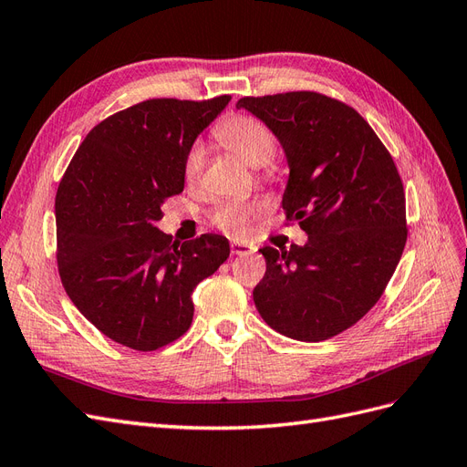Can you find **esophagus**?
Here are the masks:
<instances>
[{"label": "esophagus", "instance_id": "34e87169", "mask_svg": "<svg viewBox=\"0 0 467 467\" xmlns=\"http://www.w3.org/2000/svg\"><path fill=\"white\" fill-rule=\"evenodd\" d=\"M230 249H232V255H237V257L253 255V253L257 251V247H255V245L245 244V242H232V244H230Z\"/></svg>", "mask_w": 467, "mask_h": 467}]
</instances>
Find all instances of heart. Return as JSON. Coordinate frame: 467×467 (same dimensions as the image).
<instances>
[{"label":"heart","mask_w":467,"mask_h":467,"mask_svg":"<svg viewBox=\"0 0 467 467\" xmlns=\"http://www.w3.org/2000/svg\"><path fill=\"white\" fill-rule=\"evenodd\" d=\"M214 134L225 148L237 153L239 158L253 167H259L271 160L276 148L275 136L271 134V130H268L261 120L253 117L237 115L225 119L216 126ZM202 167L204 148L202 144H192L185 153V161H182V177H185L189 185L199 182L202 175ZM259 210L261 202L257 201H228L222 202L214 210L212 220H214V223L223 232L244 235L247 234L251 220Z\"/></svg>","instance_id":"obj_1"}]
</instances>
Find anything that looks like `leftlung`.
Masks as SVG:
<instances>
[{
	"mask_svg": "<svg viewBox=\"0 0 467 467\" xmlns=\"http://www.w3.org/2000/svg\"><path fill=\"white\" fill-rule=\"evenodd\" d=\"M285 150L286 218L306 245L263 247L253 300L266 325L317 343L370 312L407 242L405 192L389 151L358 112L314 91L239 99Z\"/></svg>",
	"mask_w": 467,
	"mask_h": 467,
	"instance_id": "obj_1",
	"label": "left lung"
}]
</instances>
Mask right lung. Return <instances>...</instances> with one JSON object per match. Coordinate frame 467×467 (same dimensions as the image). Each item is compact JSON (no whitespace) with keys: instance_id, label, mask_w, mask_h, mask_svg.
Listing matches in <instances>:
<instances>
[{"instance_id":"obj_1","label":"right lung","mask_w":467,"mask_h":467,"mask_svg":"<svg viewBox=\"0 0 467 467\" xmlns=\"http://www.w3.org/2000/svg\"><path fill=\"white\" fill-rule=\"evenodd\" d=\"M150 99L99 122L56 192L58 271L69 300L112 341L155 350L187 333L192 290L230 257L223 235L173 244L155 222L185 189L182 161L230 103Z\"/></svg>"}]
</instances>
